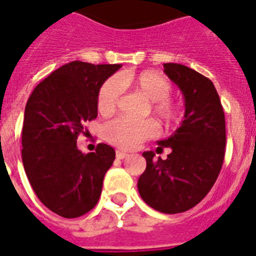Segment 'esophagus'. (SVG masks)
<instances>
[{"mask_svg":"<svg viewBox=\"0 0 256 256\" xmlns=\"http://www.w3.org/2000/svg\"><path fill=\"white\" fill-rule=\"evenodd\" d=\"M128 156V153H126V152H121V150H117V152H116V157H117V158H118V160L126 158Z\"/></svg>","mask_w":256,"mask_h":256,"instance_id":"34e87169","label":"esophagus"}]
</instances>
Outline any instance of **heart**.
Here are the masks:
<instances>
[{"label":"heart","instance_id":"1","mask_svg":"<svg viewBox=\"0 0 256 256\" xmlns=\"http://www.w3.org/2000/svg\"><path fill=\"white\" fill-rule=\"evenodd\" d=\"M121 88H131L148 100L150 113L162 124L171 125L180 116L179 106L170 99L171 84L166 77L153 70H143L139 73H128L118 78H108L103 82L98 91V110L103 116H110L117 110L121 99ZM157 134V126L150 120L130 121L117 118L106 124L104 128V138L113 146L122 150H134L146 139Z\"/></svg>","mask_w":256,"mask_h":256}]
</instances>
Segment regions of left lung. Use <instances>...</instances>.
<instances>
[{"label":"left lung","instance_id":"left-lung-1","mask_svg":"<svg viewBox=\"0 0 256 256\" xmlns=\"http://www.w3.org/2000/svg\"><path fill=\"white\" fill-rule=\"evenodd\" d=\"M165 70L184 96V117L171 136L160 140L157 152L170 148L168 158L144 152L146 171L138 190L146 205L178 214L194 208L210 192L223 165L226 118L214 84L192 68L165 63Z\"/></svg>","mask_w":256,"mask_h":256}]
</instances>
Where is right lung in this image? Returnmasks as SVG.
Returning a JSON list of instances; mask_svg holds the SVG:
<instances>
[{"label": "right lung", "instance_id": "obj_1", "mask_svg": "<svg viewBox=\"0 0 256 256\" xmlns=\"http://www.w3.org/2000/svg\"><path fill=\"white\" fill-rule=\"evenodd\" d=\"M121 64L70 62L36 86L26 102L22 160L40 201L63 218H78L99 201L103 179L114 161L108 144L84 154L77 136L98 116V91Z\"/></svg>", "mask_w": 256, "mask_h": 256}]
</instances>
